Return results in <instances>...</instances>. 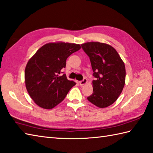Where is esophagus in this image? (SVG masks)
Returning <instances> with one entry per match:
<instances>
[{"mask_svg":"<svg viewBox=\"0 0 153 153\" xmlns=\"http://www.w3.org/2000/svg\"><path fill=\"white\" fill-rule=\"evenodd\" d=\"M87 82H88V80H87L86 78H84L82 81H81V82H79V85L81 86H82L83 85H85Z\"/></svg>","mask_w":153,"mask_h":153,"instance_id":"34e87169","label":"esophagus"}]
</instances>
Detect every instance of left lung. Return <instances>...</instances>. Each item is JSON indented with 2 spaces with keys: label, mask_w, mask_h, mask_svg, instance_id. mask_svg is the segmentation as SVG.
<instances>
[{
  "label": "left lung",
  "mask_w": 153,
  "mask_h": 153,
  "mask_svg": "<svg viewBox=\"0 0 153 153\" xmlns=\"http://www.w3.org/2000/svg\"><path fill=\"white\" fill-rule=\"evenodd\" d=\"M89 57L94 76L93 94L88 100L100 108L112 105L117 100L125 83V66L114 48L99 42L82 44Z\"/></svg>",
  "instance_id": "1"
}]
</instances>
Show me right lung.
<instances>
[{
    "mask_svg": "<svg viewBox=\"0 0 153 153\" xmlns=\"http://www.w3.org/2000/svg\"><path fill=\"white\" fill-rule=\"evenodd\" d=\"M81 48L74 43L50 42L44 44L27 63L25 85L28 94L38 106L51 109L64 100L76 83L59 76L65 68L66 59Z\"/></svg>",
    "mask_w": 153,
    "mask_h": 153,
    "instance_id": "right-lung-1",
    "label": "right lung"
}]
</instances>
